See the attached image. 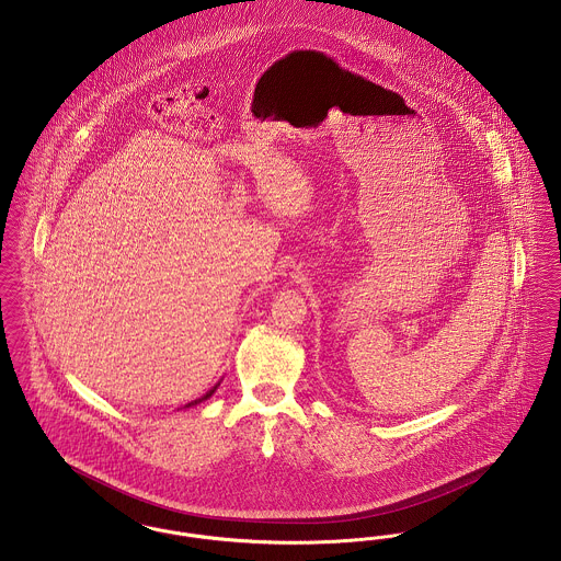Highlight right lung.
<instances>
[{
	"instance_id": "add662e5",
	"label": "right lung",
	"mask_w": 561,
	"mask_h": 561,
	"mask_svg": "<svg viewBox=\"0 0 561 561\" xmlns=\"http://www.w3.org/2000/svg\"><path fill=\"white\" fill-rule=\"evenodd\" d=\"M218 385H220V382H218ZM218 385H216V387H213V389H210V391H208V393H206V396H204V398H199V400L191 401V403H187V408H188V405H197V403H199V401H204V400H208V398H213V393H214V391H216V389H218Z\"/></svg>"
}]
</instances>
